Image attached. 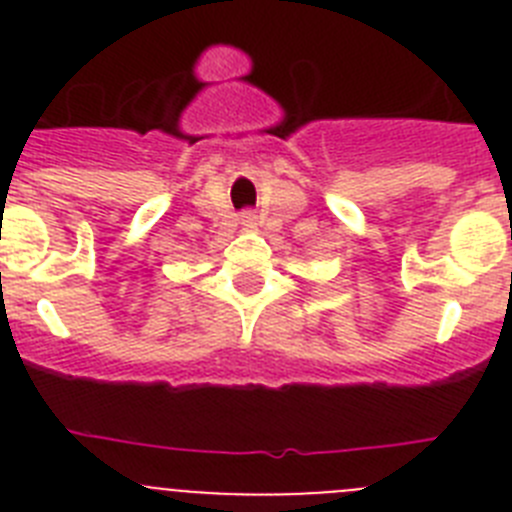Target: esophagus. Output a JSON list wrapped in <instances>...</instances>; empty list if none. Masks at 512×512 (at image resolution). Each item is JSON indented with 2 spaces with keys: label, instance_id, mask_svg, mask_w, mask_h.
Segmentation results:
<instances>
[{
  "label": "esophagus",
  "instance_id": "obj_1",
  "mask_svg": "<svg viewBox=\"0 0 512 512\" xmlns=\"http://www.w3.org/2000/svg\"><path fill=\"white\" fill-rule=\"evenodd\" d=\"M241 223L251 228V225H256V215H253V212H243V215H241Z\"/></svg>",
  "mask_w": 512,
  "mask_h": 512
}]
</instances>
